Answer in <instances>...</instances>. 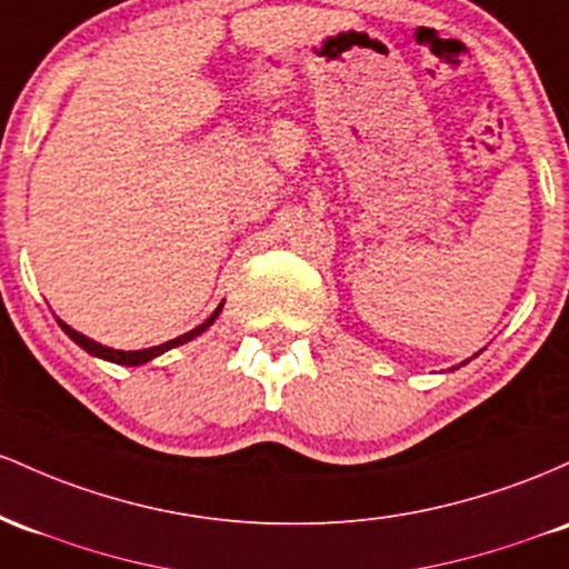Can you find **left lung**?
Segmentation results:
<instances>
[{"mask_svg": "<svg viewBox=\"0 0 569 569\" xmlns=\"http://www.w3.org/2000/svg\"><path fill=\"white\" fill-rule=\"evenodd\" d=\"M476 357V355H473ZM465 362H470V360H465ZM465 362H459V366H465ZM459 366H455V368H459ZM455 368H451V370H455Z\"/></svg>", "mask_w": 569, "mask_h": 569, "instance_id": "left-lung-1", "label": "left lung"}]
</instances>
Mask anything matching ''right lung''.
<instances>
[{
	"label": "right lung",
	"instance_id": "1",
	"mask_svg": "<svg viewBox=\"0 0 569 569\" xmlns=\"http://www.w3.org/2000/svg\"><path fill=\"white\" fill-rule=\"evenodd\" d=\"M220 311H222V303L217 306V309L212 311V315H209V319L207 322H201L199 328H193V330H188V333H182V336H177V338H171V341H166V343H158V347H147V349H133V352H123V349H110V347H101V343H96L93 338H88V336H82V333H78V330L74 328H69L67 322H63V319H59V328L63 330V333H67L69 338H72L74 343H78L80 349H86L88 355H93V357H99V360H107V362H114V366H144V362H150V360H156L158 355H163V352H169V349H174V347H182V343H188V341H193L196 336H201L203 330L207 328H212L214 325V319L220 317Z\"/></svg>",
	"mask_w": 569,
	"mask_h": 569
}]
</instances>
